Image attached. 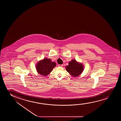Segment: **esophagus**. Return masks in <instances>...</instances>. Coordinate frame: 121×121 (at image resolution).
Here are the masks:
<instances>
[{"instance_id": "esophagus-1", "label": "esophagus", "mask_w": 121, "mask_h": 121, "mask_svg": "<svg viewBox=\"0 0 121 121\" xmlns=\"http://www.w3.org/2000/svg\"><path fill=\"white\" fill-rule=\"evenodd\" d=\"M58 66H60V67H62L63 66V65H59Z\"/></svg>"}]
</instances>
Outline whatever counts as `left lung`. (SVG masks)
I'll return each mask as SVG.
<instances>
[{"label":"left lung","mask_w":121,"mask_h":121,"mask_svg":"<svg viewBox=\"0 0 121 121\" xmlns=\"http://www.w3.org/2000/svg\"><path fill=\"white\" fill-rule=\"evenodd\" d=\"M66 71L73 76H77L81 74L83 70V65L77 62L75 60H72L66 67Z\"/></svg>","instance_id":"obj_1"}]
</instances>
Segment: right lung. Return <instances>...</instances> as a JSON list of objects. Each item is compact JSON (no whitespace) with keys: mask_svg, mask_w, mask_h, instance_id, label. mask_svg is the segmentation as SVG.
<instances>
[{"mask_svg":"<svg viewBox=\"0 0 121 121\" xmlns=\"http://www.w3.org/2000/svg\"><path fill=\"white\" fill-rule=\"evenodd\" d=\"M56 65V63L54 61L52 62L50 59L45 58L38 62L36 68L39 74L43 76H47L51 72Z\"/></svg>","mask_w":121,"mask_h":121,"instance_id":"1","label":"right lung"}]
</instances>
